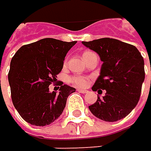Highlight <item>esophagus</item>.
Returning <instances> with one entry per match:
<instances>
[{
  "instance_id": "34e87169",
  "label": "esophagus",
  "mask_w": 151,
  "mask_h": 151,
  "mask_svg": "<svg viewBox=\"0 0 151 151\" xmlns=\"http://www.w3.org/2000/svg\"><path fill=\"white\" fill-rule=\"evenodd\" d=\"M77 91H78L79 92H81V93H87V92H88L87 90H83V89H77Z\"/></svg>"
}]
</instances>
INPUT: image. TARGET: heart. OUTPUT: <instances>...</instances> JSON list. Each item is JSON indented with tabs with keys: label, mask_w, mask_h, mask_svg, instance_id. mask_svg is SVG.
<instances>
[{
	"label": "heart",
	"mask_w": 151,
	"mask_h": 151,
	"mask_svg": "<svg viewBox=\"0 0 151 151\" xmlns=\"http://www.w3.org/2000/svg\"><path fill=\"white\" fill-rule=\"evenodd\" d=\"M90 51H85L84 53H83V55H85V54H87V53H89ZM71 82L75 84V85H76V86H78V87H85V86H87L88 85V83H89V79L87 78V77H85V76H73L71 79Z\"/></svg>",
	"instance_id": "obj_1"
}]
</instances>
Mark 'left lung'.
<instances>
[{"instance_id": "8db88e82", "label": "left lung", "mask_w": 151, "mask_h": 151, "mask_svg": "<svg viewBox=\"0 0 151 151\" xmlns=\"http://www.w3.org/2000/svg\"><path fill=\"white\" fill-rule=\"evenodd\" d=\"M82 43L99 54L103 62L101 73L92 86L93 91L102 92L97 101L89 106L90 111L106 122H116L133 110L141 96L145 78L144 60L138 49L112 38H101Z\"/></svg>"}]
</instances>
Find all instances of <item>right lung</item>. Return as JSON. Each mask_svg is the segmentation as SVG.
Returning <instances> with one entry per match:
<instances>
[{
	"label": "right lung",
	"mask_w": 151,
	"mask_h": 151,
	"mask_svg": "<svg viewBox=\"0 0 151 151\" xmlns=\"http://www.w3.org/2000/svg\"><path fill=\"white\" fill-rule=\"evenodd\" d=\"M76 43L44 38L23 45L13 56L8 75L12 102L27 123L45 126L62 114L68 97L76 89L61 83L59 92H51L49 85L55 82L67 53Z\"/></svg>",
	"instance_id": "obj_1"
}]
</instances>
